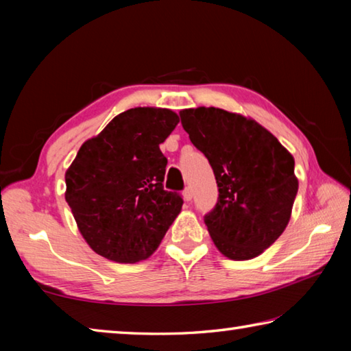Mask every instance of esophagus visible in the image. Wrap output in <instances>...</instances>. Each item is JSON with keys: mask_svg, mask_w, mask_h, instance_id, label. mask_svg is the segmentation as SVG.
<instances>
[{"mask_svg": "<svg viewBox=\"0 0 351 351\" xmlns=\"http://www.w3.org/2000/svg\"><path fill=\"white\" fill-rule=\"evenodd\" d=\"M192 197H193V195H192V190H190V189H186L182 192V198H184V201H187V203H189V201H192Z\"/></svg>", "mask_w": 351, "mask_h": 351, "instance_id": "1", "label": "esophagus"}]
</instances>
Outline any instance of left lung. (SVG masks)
Here are the masks:
<instances>
[{
    "instance_id": "left-lung-1",
    "label": "left lung",
    "mask_w": 351,
    "mask_h": 351,
    "mask_svg": "<svg viewBox=\"0 0 351 351\" xmlns=\"http://www.w3.org/2000/svg\"><path fill=\"white\" fill-rule=\"evenodd\" d=\"M180 116L217 180L218 203L204 218L213 245L230 260L258 257L289 223L299 189L293 154L239 112L198 106Z\"/></svg>"
}]
</instances>
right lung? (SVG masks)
I'll return each mask as SVG.
<instances>
[{
  "mask_svg": "<svg viewBox=\"0 0 351 351\" xmlns=\"http://www.w3.org/2000/svg\"><path fill=\"white\" fill-rule=\"evenodd\" d=\"M178 122L169 108L138 106L77 152L64 173V199L96 254L117 263L147 260L180 215L182 198L164 190L167 158L159 150Z\"/></svg>",
  "mask_w": 351,
  "mask_h": 351,
  "instance_id": "obj_1",
  "label": "right lung"
}]
</instances>
